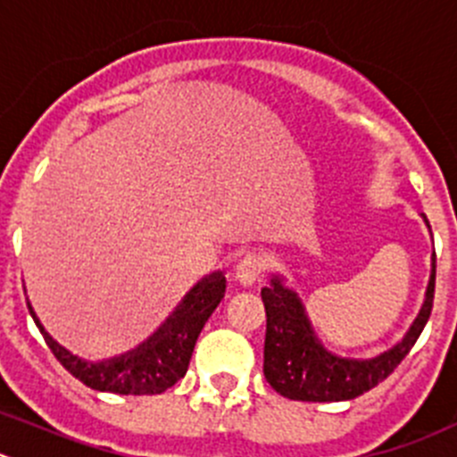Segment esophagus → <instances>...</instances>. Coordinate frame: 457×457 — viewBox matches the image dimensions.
Masks as SVG:
<instances>
[{
	"label": "esophagus",
	"mask_w": 457,
	"mask_h": 457,
	"mask_svg": "<svg viewBox=\"0 0 457 457\" xmlns=\"http://www.w3.org/2000/svg\"><path fill=\"white\" fill-rule=\"evenodd\" d=\"M259 272H262V259L257 254H245L234 268V277L243 287H253L254 281L259 279Z\"/></svg>",
	"instance_id": "obj_1"
}]
</instances>
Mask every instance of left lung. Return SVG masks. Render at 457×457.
I'll use <instances>...</instances> for the list:
<instances>
[{
  "label": "left lung",
  "instance_id": "8db88e82",
  "mask_svg": "<svg viewBox=\"0 0 457 457\" xmlns=\"http://www.w3.org/2000/svg\"><path fill=\"white\" fill-rule=\"evenodd\" d=\"M433 295L435 259L426 300L402 343H396L395 347L374 358H345L322 347L297 293L284 287L279 275H272L270 287L262 288L263 309H266V343H263L266 381L270 383L272 390L293 402H347L353 396H361L390 377L396 365L408 356L428 322Z\"/></svg>",
  "mask_w": 457,
  "mask_h": 457
}]
</instances>
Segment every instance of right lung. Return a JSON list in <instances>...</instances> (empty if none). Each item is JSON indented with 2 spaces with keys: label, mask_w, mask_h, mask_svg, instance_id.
Segmentation results:
<instances>
[{
  "label": "right lung",
  "mask_w": 457,
  "mask_h": 457,
  "mask_svg": "<svg viewBox=\"0 0 457 457\" xmlns=\"http://www.w3.org/2000/svg\"><path fill=\"white\" fill-rule=\"evenodd\" d=\"M223 295V272H212L203 277L182 297L176 311L166 318L164 325L151 338L121 356L96 361V363L83 361L55 343L40 325L31 306L29 309L54 356L61 361V365L71 377L83 381L87 387L99 392H114V395H162L187 374L195 340Z\"/></svg>",
  "instance_id": "add662e5"
}]
</instances>
